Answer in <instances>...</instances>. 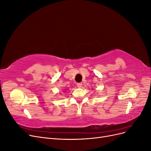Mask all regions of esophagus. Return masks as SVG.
Here are the masks:
<instances>
[{"instance_id":"34e87169","label":"esophagus","mask_w":151,"mask_h":151,"mask_svg":"<svg viewBox=\"0 0 151 151\" xmlns=\"http://www.w3.org/2000/svg\"><path fill=\"white\" fill-rule=\"evenodd\" d=\"M82 86H83V84H82V83H77V86L79 88H82Z\"/></svg>"}]
</instances>
